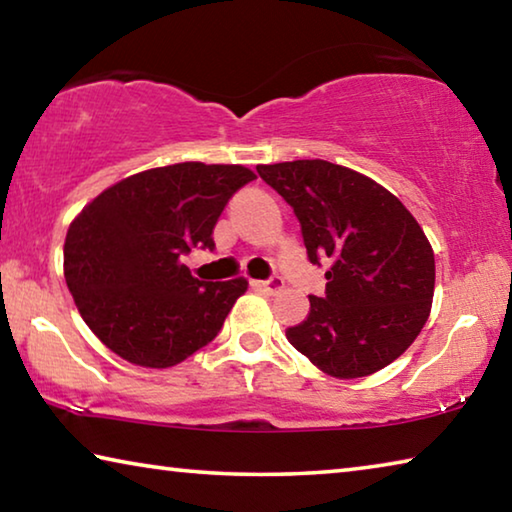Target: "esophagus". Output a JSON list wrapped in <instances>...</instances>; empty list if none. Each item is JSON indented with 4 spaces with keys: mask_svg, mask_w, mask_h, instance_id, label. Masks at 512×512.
<instances>
[{
    "mask_svg": "<svg viewBox=\"0 0 512 512\" xmlns=\"http://www.w3.org/2000/svg\"><path fill=\"white\" fill-rule=\"evenodd\" d=\"M257 289H262L266 293H280L284 289V280L280 275H271L268 280H262V282H253Z\"/></svg>",
    "mask_w": 512,
    "mask_h": 512,
    "instance_id": "obj_1",
    "label": "esophagus"
}]
</instances>
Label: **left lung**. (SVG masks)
I'll return each mask as SVG.
<instances>
[{"label":"left lung","mask_w":512,"mask_h":512,"mask_svg":"<svg viewBox=\"0 0 512 512\" xmlns=\"http://www.w3.org/2000/svg\"><path fill=\"white\" fill-rule=\"evenodd\" d=\"M293 207L311 264L329 262L325 296L287 329L327 375L366 377L409 348L431 311L436 262L413 214L361 173L327 160L259 164Z\"/></svg>","instance_id":"8db88e82"}]
</instances>
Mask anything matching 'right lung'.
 <instances>
[{"instance_id":"add662e5","label":"right lung","mask_w":512,"mask_h":512,"mask_svg":"<svg viewBox=\"0 0 512 512\" xmlns=\"http://www.w3.org/2000/svg\"><path fill=\"white\" fill-rule=\"evenodd\" d=\"M255 173L180 162L108 187L67 230L65 280L99 341L144 368H169L221 332L244 277L198 280L183 257L214 248L223 207Z\"/></svg>"}]
</instances>
